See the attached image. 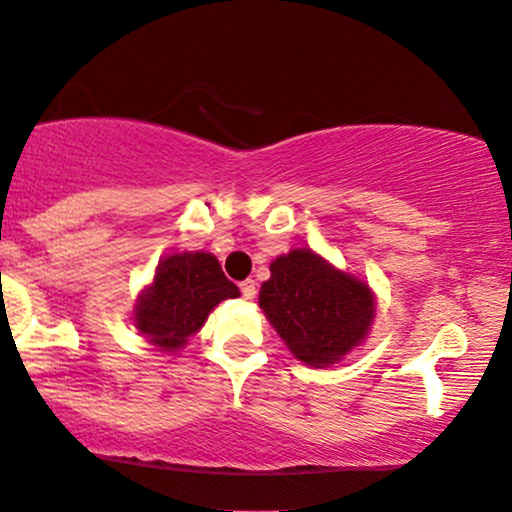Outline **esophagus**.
<instances>
[{"mask_svg":"<svg viewBox=\"0 0 512 512\" xmlns=\"http://www.w3.org/2000/svg\"><path fill=\"white\" fill-rule=\"evenodd\" d=\"M240 291H242V298L244 300H254L256 298V284L254 279H247V282L240 284Z\"/></svg>","mask_w":512,"mask_h":512,"instance_id":"34e87169","label":"esophagus"}]
</instances>
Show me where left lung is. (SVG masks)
Returning <instances> with one entry per match:
<instances>
[{
	"mask_svg": "<svg viewBox=\"0 0 512 512\" xmlns=\"http://www.w3.org/2000/svg\"><path fill=\"white\" fill-rule=\"evenodd\" d=\"M258 305L291 354L314 368L338 363L361 345L375 319L370 286L312 249H293L270 263Z\"/></svg>",
	"mask_w": 512,
	"mask_h": 512,
	"instance_id": "left-lung-1",
	"label": "left lung"
}]
</instances>
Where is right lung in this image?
I'll use <instances>...</instances> for the list:
<instances>
[{
    "label": "right lung",
    "instance_id": "add662e5",
    "mask_svg": "<svg viewBox=\"0 0 512 512\" xmlns=\"http://www.w3.org/2000/svg\"><path fill=\"white\" fill-rule=\"evenodd\" d=\"M240 289L223 275L216 256L184 251L160 261L151 286L139 293L135 326L160 352H179L221 300Z\"/></svg>",
    "mask_w": 512,
    "mask_h": 512
}]
</instances>
